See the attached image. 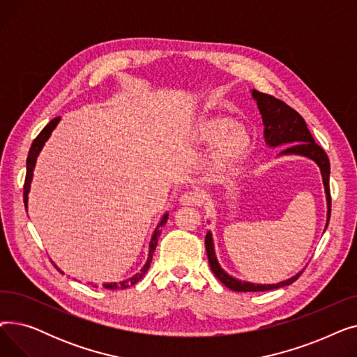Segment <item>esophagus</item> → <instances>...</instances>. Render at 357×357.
<instances>
[{
  "label": "esophagus",
  "instance_id": "esophagus-1",
  "mask_svg": "<svg viewBox=\"0 0 357 357\" xmlns=\"http://www.w3.org/2000/svg\"><path fill=\"white\" fill-rule=\"evenodd\" d=\"M199 202H201V197L194 191L185 192L179 198V204L185 205V207H186V205H199Z\"/></svg>",
  "mask_w": 357,
  "mask_h": 357
}]
</instances>
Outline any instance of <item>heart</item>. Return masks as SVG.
<instances>
[{"label":"heart","instance_id":"obj_1","mask_svg":"<svg viewBox=\"0 0 357 357\" xmlns=\"http://www.w3.org/2000/svg\"><path fill=\"white\" fill-rule=\"evenodd\" d=\"M192 139L197 143H214L208 166L210 171L221 174L236 167L248 158L252 150V137L248 130L234 124L229 117H204L197 121Z\"/></svg>","mask_w":357,"mask_h":357}]
</instances>
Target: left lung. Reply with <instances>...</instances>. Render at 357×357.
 I'll use <instances>...</instances> for the list:
<instances>
[{"label":"left lung","instance_id":"obj_1","mask_svg":"<svg viewBox=\"0 0 357 357\" xmlns=\"http://www.w3.org/2000/svg\"><path fill=\"white\" fill-rule=\"evenodd\" d=\"M252 97L255 98L257 108L260 111L261 120H264L265 126V140L269 147H278V146H287L285 150L279 153L282 155H299L308 158L317 163L320 167V172L323 176L324 191H326V199H327V224L330 221V213H331V197H330V160L326 155L324 150L314 142L312 135L307 127L305 120L298 114V112L287 105L284 101H280L268 93L259 92L256 89H252ZM205 249H207V256L210 261V268L213 273L218 278L221 284L230 288L236 292H259V291H271L276 288L288 287L292 282L301 276L303 271L298 272L295 276L282 280L279 284H252L246 282V280H240L237 278H233L224 271L215 256L214 250V241L211 231L205 236Z\"/></svg>","mask_w":357,"mask_h":357}]
</instances>
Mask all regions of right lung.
Instances as JSON below:
<instances>
[{
  "mask_svg": "<svg viewBox=\"0 0 357 357\" xmlns=\"http://www.w3.org/2000/svg\"><path fill=\"white\" fill-rule=\"evenodd\" d=\"M61 121V117H56L53 119L42 131L40 135L37 136L34 139V142L31 143V147H30V152H29V156H27V174H26V181H24V192H23V198H24V207L27 210V202H29V192H30V183H31V179H33V171H34V166H36V160H37V156H39L40 150L43 149L45 143L47 142V139L50 137L52 131L54 130V127L58 126V123ZM167 221V214H165L162 217V220L159 221L158 227L155 229V233L152 236V238H150V245H149V257H147V261L146 265L142 268L140 272H137L135 276H131L126 280H121V282H112V284H104V288L107 289H126L131 285H136L139 280L144 276V273L147 272V269L150 268V261H152V257H153V252L156 250V246H158V238L162 233V227L165 226ZM61 271V269H58Z\"/></svg>",
  "mask_w": 357,
  "mask_h": 357,
  "instance_id": "obj_1",
  "label": "right lung"
}]
</instances>
